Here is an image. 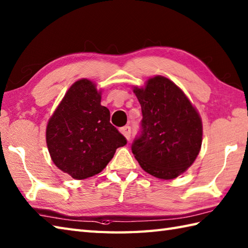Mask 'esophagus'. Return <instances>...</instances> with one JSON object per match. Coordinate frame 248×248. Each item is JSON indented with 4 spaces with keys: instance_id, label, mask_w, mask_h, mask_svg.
<instances>
[{
    "instance_id": "34e87169",
    "label": "esophagus",
    "mask_w": 248,
    "mask_h": 248,
    "mask_svg": "<svg viewBox=\"0 0 248 248\" xmlns=\"http://www.w3.org/2000/svg\"><path fill=\"white\" fill-rule=\"evenodd\" d=\"M120 132L124 134V136L127 140H130V138H131V127L130 125H125V127H124V128H121L120 129Z\"/></svg>"
}]
</instances>
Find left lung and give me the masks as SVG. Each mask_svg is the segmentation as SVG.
Wrapping results in <instances>:
<instances>
[{"label": "left lung", "instance_id": "8db88e82", "mask_svg": "<svg viewBox=\"0 0 248 248\" xmlns=\"http://www.w3.org/2000/svg\"><path fill=\"white\" fill-rule=\"evenodd\" d=\"M143 119L132 152L143 170L160 179H175L191 166L202 143L198 112L170 78L156 76L134 87Z\"/></svg>", "mask_w": 248, "mask_h": 248}]
</instances>
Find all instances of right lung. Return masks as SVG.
Here are the masks:
<instances>
[{"label": "right lung", "instance_id": "add662e5", "mask_svg": "<svg viewBox=\"0 0 248 248\" xmlns=\"http://www.w3.org/2000/svg\"><path fill=\"white\" fill-rule=\"evenodd\" d=\"M46 146L54 164L77 180L97 175L127 144L109 123L101 92L87 78L73 83L49 119Z\"/></svg>", "mask_w": 248, "mask_h": 248}]
</instances>
